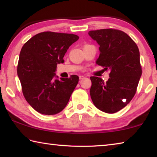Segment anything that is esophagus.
I'll use <instances>...</instances> for the list:
<instances>
[{"mask_svg": "<svg viewBox=\"0 0 157 157\" xmlns=\"http://www.w3.org/2000/svg\"><path fill=\"white\" fill-rule=\"evenodd\" d=\"M79 79H83L85 78V77L83 76V75H79Z\"/></svg>", "mask_w": 157, "mask_h": 157, "instance_id": "obj_1", "label": "esophagus"}]
</instances>
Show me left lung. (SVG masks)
<instances>
[{
	"label": "left lung",
	"mask_w": 157,
	"mask_h": 157,
	"mask_svg": "<svg viewBox=\"0 0 157 157\" xmlns=\"http://www.w3.org/2000/svg\"><path fill=\"white\" fill-rule=\"evenodd\" d=\"M100 45L99 66L109 70V78H90V95L94 105L105 113H113L124 108L134 98L142 74L139 50L131 37L116 29L89 32Z\"/></svg>",
	"instance_id": "left-lung-1"
}]
</instances>
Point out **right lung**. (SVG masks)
Returning <instances> with one entry per match:
<instances>
[{
  "mask_svg": "<svg viewBox=\"0 0 157 157\" xmlns=\"http://www.w3.org/2000/svg\"><path fill=\"white\" fill-rule=\"evenodd\" d=\"M73 34L43 32L23 45L19 55L17 75L25 100L34 110L54 115L68 104L79 77L55 79L58 63H63L68 48L78 41Z\"/></svg>",
  "mask_w": 157,
  "mask_h": 157,
  "instance_id": "add662e5",
  "label": "right lung"
}]
</instances>
